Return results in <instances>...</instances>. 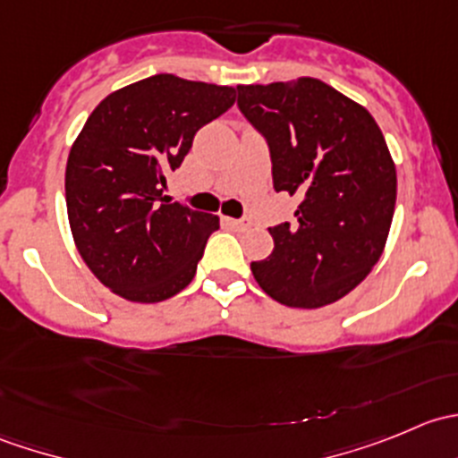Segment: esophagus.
Returning <instances> with one entry per match:
<instances>
[{
	"instance_id": "obj_1",
	"label": "esophagus",
	"mask_w": 458,
	"mask_h": 458,
	"mask_svg": "<svg viewBox=\"0 0 458 458\" xmlns=\"http://www.w3.org/2000/svg\"><path fill=\"white\" fill-rule=\"evenodd\" d=\"M221 221H224V224L225 225H228V228H233V230H243V228H246V221H242V219H230V216H224V219H221Z\"/></svg>"
}]
</instances>
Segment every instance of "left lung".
Instances as JSON below:
<instances>
[{"label":"left lung","mask_w":458,"mask_h":458,"mask_svg":"<svg viewBox=\"0 0 458 458\" xmlns=\"http://www.w3.org/2000/svg\"><path fill=\"white\" fill-rule=\"evenodd\" d=\"M239 108L270 146L276 192L297 195V224L270 228L275 250L252 261L257 284L290 308H323L357 288L383 255L396 168L381 128L326 81L237 86Z\"/></svg>","instance_id":"obj_1"}]
</instances>
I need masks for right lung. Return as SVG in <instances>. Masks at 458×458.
<instances>
[{
  "label": "right lung",
  "instance_id": "right-lung-1",
  "mask_svg": "<svg viewBox=\"0 0 458 458\" xmlns=\"http://www.w3.org/2000/svg\"><path fill=\"white\" fill-rule=\"evenodd\" d=\"M233 104V86L164 72L110 92L90 113L68 155L66 208L77 250L110 293L157 303L192 281L219 216L164 201L165 174Z\"/></svg>",
  "mask_w": 458,
  "mask_h": 458
}]
</instances>
